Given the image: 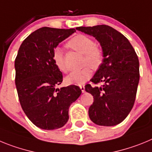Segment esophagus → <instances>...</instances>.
I'll return each instance as SVG.
<instances>
[{
  "label": "esophagus",
  "mask_w": 152,
  "mask_h": 152,
  "mask_svg": "<svg viewBox=\"0 0 152 152\" xmlns=\"http://www.w3.org/2000/svg\"><path fill=\"white\" fill-rule=\"evenodd\" d=\"M80 90H81V91H82V93L85 92V88H84V85H80Z\"/></svg>",
  "instance_id": "34e87169"
}]
</instances>
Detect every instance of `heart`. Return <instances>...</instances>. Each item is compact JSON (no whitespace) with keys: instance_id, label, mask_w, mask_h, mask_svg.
Instances as JSON below:
<instances>
[{"instance_id":"1","label":"heart","mask_w":152,"mask_h":152,"mask_svg":"<svg viewBox=\"0 0 152 152\" xmlns=\"http://www.w3.org/2000/svg\"><path fill=\"white\" fill-rule=\"evenodd\" d=\"M68 45L85 54L84 64H89L91 68L96 69L103 62V52L99 47L96 46L94 40L89 36L77 35L70 40ZM52 58L55 64L60 71L63 72H68V68L64 60V53L60 47H57L54 49ZM91 75L92 71L89 66H87L82 69L76 70L70 73L67 76L66 81L68 84L80 85L84 84L91 77Z\"/></svg>"}]
</instances>
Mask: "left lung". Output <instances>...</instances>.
I'll return each instance as SVG.
<instances>
[{"instance_id": "obj_1", "label": "left lung", "mask_w": 152, "mask_h": 152, "mask_svg": "<svg viewBox=\"0 0 152 152\" xmlns=\"http://www.w3.org/2000/svg\"><path fill=\"white\" fill-rule=\"evenodd\" d=\"M94 36L101 45L103 62L85 91L94 96L88 114L93 123L113 126L122 123L132 109L139 81L138 56L127 38L111 26L76 28ZM102 83L101 86L94 84Z\"/></svg>"}]
</instances>
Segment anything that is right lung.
<instances>
[{
    "instance_id": "obj_1",
    "label": "right lung",
    "mask_w": 152,
    "mask_h": 152,
    "mask_svg": "<svg viewBox=\"0 0 152 152\" xmlns=\"http://www.w3.org/2000/svg\"><path fill=\"white\" fill-rule=\"evenodd\" d=\"M75 31L40 28L24 39L18 50L14 66L19 100L29 120L42 129L66 124L69 107L81 94L76 85L57 88L63 76L52 58L58 45Z\"/></svg>"
}]
</instances>
